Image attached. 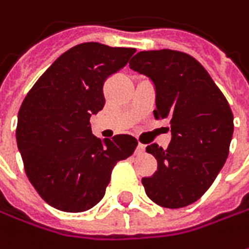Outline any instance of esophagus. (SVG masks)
<instances>
[{
    "label": "esophagus",
    "instance_id": "obj_1",
    "mask_svg": "<svg viewBox=\"0 0 249 249\" xmlns=\"http://www.w3.org/2000/svg\"><path fill=\"white\" fill-rule=\"evenodd\" d=\"M144 150H146V146H144V144H142V143H139V144H138V147H136V153H138V154H143Z\"/></svg>",
    "mask_w": 249,
    "mask_h": 249
}]
</instances>
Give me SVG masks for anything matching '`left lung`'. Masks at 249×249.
<instances>
[{
  "instance_id": "obj_1",
  "label": "left lung",
  "mask_w": 249,
  "mask_h": 249,
  "mask_svg": "<svg viewBox=\"0 0 249 249\" xmlns=\"http://www.w3.org/2000/svg\"><path fill=\"white\" fill-rule=\"evenodd\" d=\"M129 67L149 77L156 88V118H168L167 149L151 143L146 151L157 171L143 178L147 197L164 208L196 202L226 162L233 136V113L225 95L193 56L171 51H142Z\"/></svg>"
}]
</instances>
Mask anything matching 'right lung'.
Returning <instances> with one entry per match:
<instances>
[{
    "label": "right lung",
    "mask_w": 249,
    "mask_h": 249,
    "mask_svg": "<svg viewBox=\"0 0 249 249\" xmlns=\"http://www.w3.org/2000/svg\"><path fill=\"white\" fill-rule=\"evenodd\" d=\"M133 48L84 42L66 51L23 100L16 128L24 171L51 207L84 212L105 196L111 171L138 146L131 135L100 141L89 118L105 106L103 84L121 70Z\"/></svg>",
    "instance_id": "obj_1"
}]
</instances>
